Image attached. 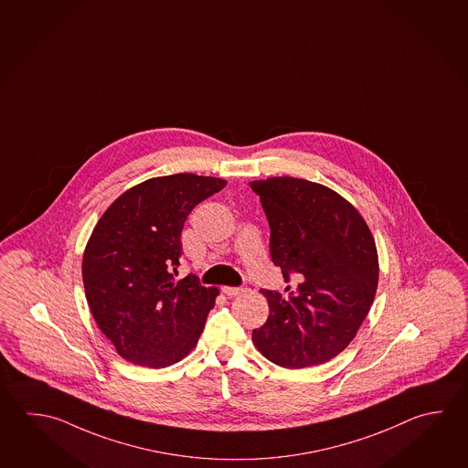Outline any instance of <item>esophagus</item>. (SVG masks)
<instances>
[{"label": "esophagus", "instance_id": "1", "mask_svg": "<svg viewBox=\"0 0 468 468\" xmlns=\"http://www.w3.org/2000/svg\"><path fill=\"white\" fill-rule=\"evenodd\" d=\"M222 292H224L226 295H229V297H236L239 293H242L244 289H242V287H222Z\"/></svg>", "mask_w": 468, "mask_h": 468}]
</instances>
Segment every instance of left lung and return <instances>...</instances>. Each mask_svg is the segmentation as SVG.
I'll return each instance as SVG.
<instances>
[{
	"mask_svg": "<svg viewBox=\"0 0 468 468\" xmlns=\"http://www.w3.org/2000/svg\"><path fill=\"white\" fill-rule=\"evenodd\" d=\"M250 187L271 226L273 264L293 282L285 293L261 290L271 314L252 341L275 365H324L348 346L373 305V234L356 207L324 185L275 176Z\"/></svg>",
	"mask_w": 468,
	"mask_h": 468,
	"instance_id": "left-lung-1",
	"label": "left lung"
}]
</instances>
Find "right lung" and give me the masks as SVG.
Segmentation results:
<instances>
[{"label": "right lung", "instance_id": "obj_1", "mask_svg": "<svg viewBox=\"0 0 468 468\" xmlns=\"http://www.w3.org/2000/svg\"><path fill=\"white\" fill-rule=\"evenodd\" d=\"M228 181L178 173L146 179L107 207L85 246V298L120 356L146 367L181 361L197 345L219 290L176 281L181 230L196 204Z\"/></svg>", "mask_w": 468, "mask_h": 468}]
</instances>
